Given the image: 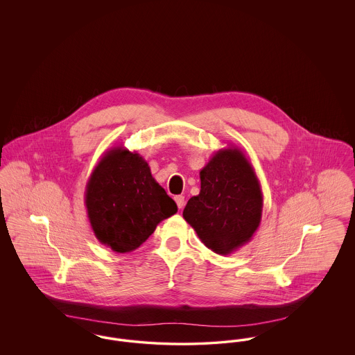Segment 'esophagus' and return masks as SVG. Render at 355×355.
<instances>
[{
    "label": "esophagus",
    "mask_w": 355,
    "mask_h": 355,
    "mask_svg": "<svg viewBox=\"0 0 355 355\" xmlns=\"http://www.w3.org/2000/svg\"><path fill=\"white\" fill-rule=\"evenodd\" d=\"M174 200H175V202H177L178 209H182V207L185 206V197H184V196H175Z\"/></svg>",
    "instance_id": "obj_1"
}]
</instances>
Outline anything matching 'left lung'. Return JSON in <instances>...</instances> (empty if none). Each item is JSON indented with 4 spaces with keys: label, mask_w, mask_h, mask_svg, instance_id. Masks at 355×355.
<instances>
[{
    "label": "left lung",
    "mask_w": 355,
    "mask_h": 355,
    "mask_svg": "<svg viewBox=\"0 0 355 355\" xmlns=\"http://www.w3.org/2000/svg\"><path fill=\"white\" fill-rule=\"evenodd\" d=\"M201 190L184 209V218L206 248L227 255L257 232L263 197L252 162L239 148L214 153L200 171Z\"/></svg>",
    "instance_id": "1"
}]
</instances>
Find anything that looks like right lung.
Instances as JSON below:
<instances>
[{
    "mask_svg": "<svg viewBox=\"0 0 355 355\" xmlns=\"http://www.w3.org/2000/svg\"><path fill=\"white\" fill-rule=\"evenodd\" d=\"M85 206L94 236L116 253L139 248L161 220L178 210L148 162L122 146L105 153L92 171Z\"/></svg>",
    "mask_w": 355,
    "mask_h": 355,
    "instance_id": "right-lung-1",
    "label": "right lung"
}]
</instances>
